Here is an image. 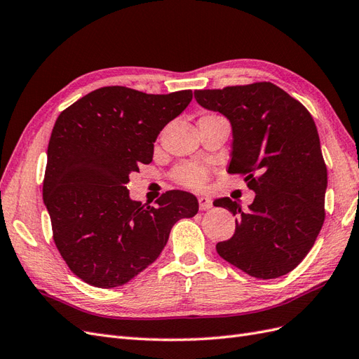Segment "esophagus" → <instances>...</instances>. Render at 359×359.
I'll list each match as a JSON object with an SVG mask.
<instances>
[{
    "label": "esophagus",
    "mask_w": 359,
    "mask_h": 359,
    "mask_svg": "<svg viewBox=\"0 0 359 359\" xmlns=\"http://www.w3.org/2000/svg\"><path fill=\"white\" fill-rule=\"evenodd\" d=\"M211 206H212V201H211L208 196H201V198H199V208H201L202 211L210 210Z\"/></svg>",
    "instance_id": "esophagus-1"
}]
</instances>
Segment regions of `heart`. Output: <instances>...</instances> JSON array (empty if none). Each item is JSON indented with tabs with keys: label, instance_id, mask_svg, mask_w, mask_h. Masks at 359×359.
<instances>
[{
	"label": "heart",
	"instance_id": "heart-1",
	"mask_svg": "<svg viewBox=\"0 0 359 359\" xmlns=\"http://www.w3.org/2000/svg\"><path fill=\"white\" fill-rule=\"evenodd\" d=\"M173 178L186 187H202L208 175H206V172L201 166L182 165L173 172Z\"/></svg>",
	"mask_w": 359,
	"mask_h": 359
}]
</instances>
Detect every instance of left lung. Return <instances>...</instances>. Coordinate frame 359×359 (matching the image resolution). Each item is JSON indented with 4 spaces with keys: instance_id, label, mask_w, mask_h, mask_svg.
<instances>
[{
    "instance_id": "1",
    "label": "left lung",
    "mask_w": 359,
    "mask_h": 359,
    "mask_svg": "<svg viewBox=\"0 0 359 359\" xmlns=\"http://www.w3.org/2000/svg\"><path fill=\"white\" fill-rule=\"evenodd\" d=\"M194 99L229 119L233 139L227 172L243 173L256 193L247 211L229 198L214 201L236 215L233 236L217 244V253L256 278L290 273L310 252L325 220L327 166L310 112L271 82L198 90Z\"/></svg>"
}]
</instances>
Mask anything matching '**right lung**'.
Segmentation results:
<instances>
[{
	"label": "right lung",
	"mask_w": 359,
	"mask_h": 359,
	"mask_svg": "<svg viewBox=\"0 0 359 359\" xmlns=\"http://www.w3.org/2000/svg\"><path fill=\"white\" fill-rule=\"evenodd\" d=\"M193 99L190 90L145 94L104 86L62 111L53 126L43 202L53 241L74 276L111 289L154 262L196 196L170 190L145 206L130 199V173L153 161L160 132Z\"/></svg>",
	"instance_id": "add662e5"
}]
</instances>
